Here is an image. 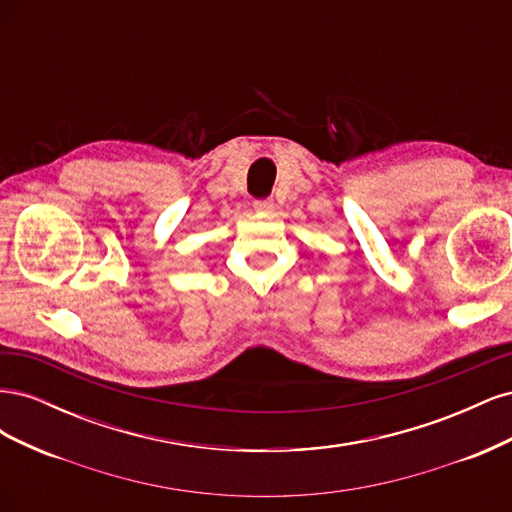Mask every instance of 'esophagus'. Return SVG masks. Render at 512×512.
<instances>
[{
	"mask_svg": "<svg viewBox=\"0 0 512 512\" xmlns=\"http://www.w3.org/2000/svg\"><path fill=\"white\" fill-rule=\"evenodd\" d=\"M273 200L271 198H260V200H254V209L256 211H262V213H269L273 211Z\"/></svg>",
	"mask_w": 512,
	"mask_h": 512,
	"instance_id": "34e87169",
	"label": "esophagus"
}]
</instances>
